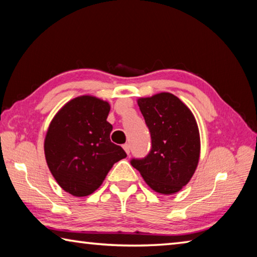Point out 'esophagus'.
<instances>
[{"mask_svg": "<svg viewBox=\"0 0 257 257\" xmlns=\"http://www.w3.org/2000/svg\"><path fill=\"white\" fill-rule=\"evenodd\" d=\"M123 149L125 150L126 154L130 155V145H127V143H125V145L123 146Z\"/></svg>", "mask_w": 257, "mask_h": 257, "instance_id": "34e87169", "label": "esophagus"}]
</instances>
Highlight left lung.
I'll use <instances>...</instances> for the list:
<instances>
[{"instance_id":"left-lung-1","label":"left lung","mask_w":257,"mask_h":257,"mask_svg":"<svg viewBox=\"0 0 257 257\" xmlns=\"http://www.w3.org/2000/svg\"><path fill=\"white\" fill-rule=\"evenodd\" d=\"M138 105L151 136V150L131 165L152 190L174 194L190 182L199 164L200 134L192 111L169 92L140 98Z\"/></svg>"}]
</instances>
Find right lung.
<instances>
[{
    "instance_id": "add662e5",
    "label": "right lung",
    "mask_w": 257,
    "mask_h": 257,
    "mask_svg": "<svg viewBox=\"0 0 257 257\" xmlns=\"http://www.w3.org/2000/svg\"><path fill=\"white\" fill-rule=\"evenodd\" d=\"M110 106L92 96L65 103L49 124L45 157L54 178L74 196H87L101 185L112 165L126 157L110 141Z\"/></svg>"
}]
</instances>
